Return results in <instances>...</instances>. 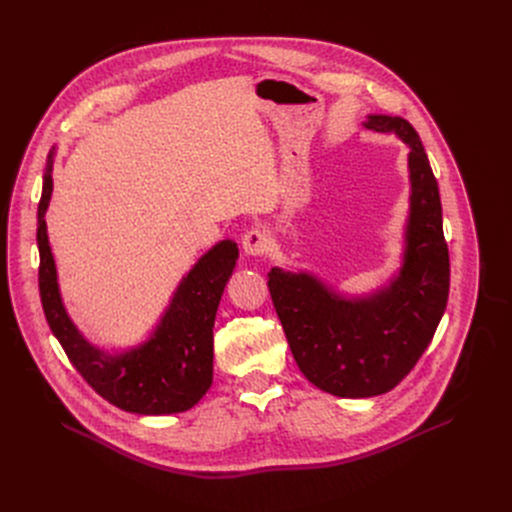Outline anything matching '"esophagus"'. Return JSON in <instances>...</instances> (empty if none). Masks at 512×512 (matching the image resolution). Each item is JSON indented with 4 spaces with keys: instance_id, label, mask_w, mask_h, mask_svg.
I'll list each match as a JSON object with an SVG mask.
<instances>
[{
    "instance_id": "34e87169",
    "label": "esophagus",
    "mask_w": 512,
    "mask_h": 512,
    "mask_svg": "<svg viewBox=\"0 0 512 512\" xmlns=\"http://www.w3.org/2000/svg\"><path fill=\"white\" fill-rule=\"evenodd\" d=\"M241 248L248 256H262L266 250L271 248V235L264 227L256 225L250 231L243 233L241 237Z\"/></svg>"
}]
</instances>
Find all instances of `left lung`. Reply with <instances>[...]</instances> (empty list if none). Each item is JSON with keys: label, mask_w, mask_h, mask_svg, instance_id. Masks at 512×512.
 <instances>
[{"label": "left lung", "mask_w": 512, "mask_h": 512, "mask_svg": "<svg viewBox=\"0 0 512 512\" xmlns=\"http://www.w3.org/2000/svg\"><path fill=\"white\" fill-rule=\"evenodd\" d=\"M364 125L410 145L408 246L398 281L375 298L346 302L308 275L269 273L271 298L300 371L339 398L385 394L415 369L450 291L440 187L419 133L400 116H369Z\"/></svg>", "instance_id": "obj_1"}]
</instances>
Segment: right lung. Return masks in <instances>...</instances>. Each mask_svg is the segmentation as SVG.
Masks as SVG:
<instances>
[{"mask_svg":"<svg viewBox=\"0 0 512 512\" xmlns=\"http://www.w3.org/2000/svg\"><path fill=\"white\" fill-rule=\"evenodd\" d=\"M52 158L54 154L47 156L37 208L39 296L47 325L81 377L110 404L137 415H173L198 404L212 385L214 316L235 269L237 246L229 239L221 241L193 266L148 344L108 358L85 342L60 300L45 227L52 198Z\"/></svg>","mask_w":512,"mask_h":512,"instance_id":"1","label":"right lung"}]
</instances>
